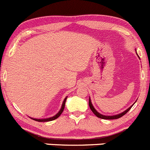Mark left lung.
Returning <instances> with one entry per match:
<instances>
[{
    "label": "left lung",
    "instance_id": "left-lung-1",
    "mask_svg": "<svg viewBox=\"0 0 150 150\" xmlns=\"http://www.w3.org/2000/svg\"><path fill=\"white\" fill-rule=\"evenodd\" d=\"M88 105H89V107H90V109H91V110L92 111L93 113H94L95 115L96 116V117H99V118H101V119H104V120H116V119L120 118V117H122V116L125 115V114H127V112H128L130 110V109H131L132 107V106H131V107H130L129 108H128V109H127V110H125V112H122V113H121L120 114H117V115L104 116V115H102V114H99V112H96V109H95L94 108V107H93V105H92V104H91L90 99H89V101H88Z\"/></svg>",
    "mask_w": 150,
    "mask_h": 150
}]
</instances>
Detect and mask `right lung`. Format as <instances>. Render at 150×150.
Returning <instances> with one entry per match:
<instances>
[{
	"mask_svg": "<svg viewBox=\"0 0 150 150\" xmlns=\"http://www.w3.org/2000/svg\"><path fill=\"white\" fill-rule=\"evenodd\" d=\"M66 100H67V98H65V99H64V102H63L62 109H61L60 111H59V112H58V113L56 114L55 116H54V117H50V118H47V119H42V120H38V119H33V118H31V119H32V120H35V121H37V122H49V121H52V120H56V119H57L58 117H59V116H60L61 114H62V113L63 112V111H64V107H65Z\"/></svg>",
	"mask_w": 150,
	"mask_h": 150,
	"instance_id": "add662e5",
	"label": "right lung"
}]
</instances>
